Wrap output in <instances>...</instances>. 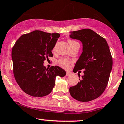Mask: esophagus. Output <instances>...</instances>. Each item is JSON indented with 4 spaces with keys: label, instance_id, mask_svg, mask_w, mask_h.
Masks as SVG:
<instances>
[{
    "label": "esophagus",
    "instance_id": "obj_1",
    "mask_svg": "<svg viewBox=\"0 0 124 124\" xmlns=\"http://www.w3.org/2000/svg\"><path fill=\"white\" fill-rule=\"evenodd\" d=\"M71 74V73L70 72H69V71H67L66 72V76H70Z\"/></svg>",
    "mask_w": 124,
    "mask_h": 124
}]
</instances>
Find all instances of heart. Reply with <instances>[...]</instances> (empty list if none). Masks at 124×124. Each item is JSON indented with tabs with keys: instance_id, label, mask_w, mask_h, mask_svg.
<instances>
[{
	"instance_id": "b5f03b06",
	"label": "heart",
	"mask_w": 124,
	"mask_h": 124,
	"mask_svg": "<svg viewBox=\"0 0 124 124\" xmlns=\"http://www.w3.org/2000/svg\"><path fill=\"white\" fill-rule=\"evenodd\" d=\"M68 42L70 46L73 45L75 43H77L76 41H74V40H68ZM70 63L71 61H70L69 59H67V58H62V59H59V61H58V63L64 68H68Z\"/></svg>"
}]
</instances>
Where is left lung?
Segmentation results:
<instances>
[{
  "instance_id": "1",
  "label": "left lung",
  "mask_w": 124,
  "mask_h": 124,
  "mask_svg": "<svg viewBox=\"0 0 124 124\" xmlns=\"http://www.w3.org/2000/svg\"><path fill=\"white\" fill-rule=\"evenodd\" d=\"M69 37L83 44L73 70H84L78 84L70 87V93L77 101L89 102L101 96L107 86L113 66L109 47L106 40L91 29L70 32Z\"/></svg>"
}]
</instances>
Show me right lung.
I'll return each instance as SVG.
<instances>
[{
  "label": "right lung",
  "instance_id": "add662e5",
  "mask_svg": "<svg viewBox=\"0 0 124 124\" xmlns=\"http://www.w3.org/2000/svg\"><path fill=\"white\" fill-rule=\"evenodd\" d=\"M59 33L35 31L22 35L12 49L15 79L23 92L31 96L43 97L51 93L56 77H63L66 71L58 66L47 69L44 61L53 56L52 50Z\"/></svg>",
  "mask_w": 124,
  "mask_h": 124
}]
</instances>
